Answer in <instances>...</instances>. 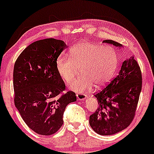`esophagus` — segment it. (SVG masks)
<instances>
[{
    "label": "esophagus",
    "mask_w": 154,
    "mask_h": 154,
    "mask_svg": "<svg viewBox=\"0 0 154 154\" xmlns=\"http://www.w3.org/2000/svg\"><path fill=\"white\" fill-rule=\"evenodd\" d=\"M76 96H77V98H78V100H79V101L85 100V99H86L87 97H88V96H87L86 95L82 94V93H77Z\"/></svg>",
    "instance_id": "34e87169"
}]
</instances>
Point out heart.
Here are the masks:
<instances>
[{
    "label": "heart",
    "mask_w": 154,
    "mask_h": 154,
    "mask_svg": "<svg viewBox=\"0 0 154 154\" xmlns=\"http://www.w3.org/2000/svg\"><path fill=\"white\" fill-rule=\"evenodd\" d=\"M118 55L113 48L90 42H82L69 50V58L59 56L55 67L65 82L73 78L81 68L82 75L69 82V89L82 93L96 85L103 87L111 79L118 66Z\"/></svg>",
    "instance_id": "heart-1"
}]
</instances>
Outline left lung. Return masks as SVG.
Here are the masks:
<instances>
[{
    "instance_id": "1",
    "label": "left lung",
    "mask_w": 154,
    "mask_h": 154,
    "mask_svg": "<svg viewBox=\"0 0 154 154\" xmlns=\"http://www.w3.org/2000/svg\"><path fill=\"white\" fill-rule=\"evenodd\" d=\"M116 47H123L112 40H104ZM142 90V73L134 57L127 58L119 75L105 88L95 94L99 103L90 116L92 129L101 136L113 135L128 128L134 119Z\"/></svg>"
}]
</instances>
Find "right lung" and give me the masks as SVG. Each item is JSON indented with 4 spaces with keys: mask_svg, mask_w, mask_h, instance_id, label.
<instances>
[{
    "mask_svg": "<svg viewBox=\"0 0 154 154\" xmlns=\"http://www.w3.org/2000/svg\"><path fill=\"white\" fill-rule=\"evenodd\" d=\"M67 45L61 40L46 38L32 43L14 66L15 105L26 125L36 134L50 136L62 126L68 104L76 101L75 93L65 90L55 61Z\"/></svg>",
    "mask_w": 154,
    "mask_h": 154,
    "instance_id": "1",
    "label": "right lung"
}]
</instances>
